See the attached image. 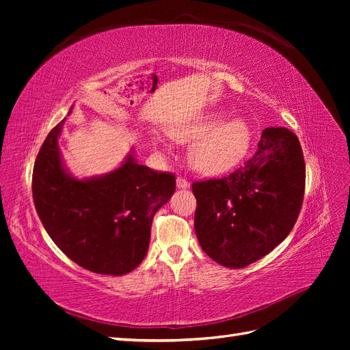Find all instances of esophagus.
I'll use <instances>...</instances> for the list:
<instances>
[{"label": "esophagus", "mask_w": 350, "mask_h": 350, "mask_svg": "<svg viewBox=\"0 0 350 350\" xmlns=\"http://www.w3.org/2000/svg\"><path fill=\"white\" fill-rule=\"evenodd\" d=\"M176 187H178V188H184V189L189 188L188 179L184 178V176H178V178H176Z\"/></svg>", "instance_id": "obj_1"}]
</instances>
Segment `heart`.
<instances>
[{"mask_svg":"<svg viewBox=\"0 0 350 350\" xmlns=\"http://www.w3.org/2000/svg\"><path fill=\"white\" fill-rule=\"evenodd\" d=\"M169 135L181 143L198 140L189 161L201 174L217 175L234 169L247 156L252 142L250 125L243 120L228 121L224 112H211L194 121L172 126Z\"/></svg>","mask_w":350,"mask_h":350,"instance_id":"b5f03b06","label":"heart"}]
</instances>
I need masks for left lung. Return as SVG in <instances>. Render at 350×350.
Returning <instances> with one entry per match:
<instances>
[{"mask_svg": "<svg viewBox=\"0 0 350 350\" xmlns=\"http://www.w3.org/2000/svg\"><path fill=\"white\" fill-rule=\"evenodd\" d=\"M304 191L305 162L298 137L283 126L266 129L256 154L237 171L193 184L201 248L221 266L247 267L291 234Z\"/></svg>", "mask_w": 350, "mask_h": 350, "instance_id": "8db88e82", "label": "left lung"}]
</instances>
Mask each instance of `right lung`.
<instances>
[{"mask_svg": "<svg viewBox=\"0 0 350 350\" xmlns=\"http://www.w3.org/2000/svg\"><path fill=\"white\" fill-rule=\"evenodd\" d=\"M62 124L49 131L35 161L38 216L55 245L83 269L130 273L146 257L153 216L175 193V175L139 165L130 154L107 175L76 179L61 161Z\"/></svg>", "mask_w": 350, "mask_h": 350, "instance_id": "obj_1", "label": "right lung"}]
</instances>
